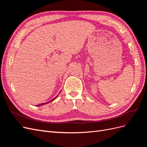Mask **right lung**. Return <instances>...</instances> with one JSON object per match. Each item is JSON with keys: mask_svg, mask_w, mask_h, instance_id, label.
I'll return each instance as SVG.
<instances>
[{"mask_svg": "<svg viewBox=\"0 0 147 147\" xmlns=\"http://www.w3.org/2000/svg\"><path fill=\"white\" fill-rule=\"evenodd\" d=\"M59 92V93H60ZM57 96H58V95H57V96H56L55 97V98L54 99H53L51 100H50V101H49V102H46V103H42V104H38V105H37V106H41V105H45V104H48V103H50V102H52L53 100H54L56 98V97H57Z\"/></svg>", "mask_w": 147, "mask_h": 147, "instance_id": "add662e5", "label": "right lung"}]
</instances>
